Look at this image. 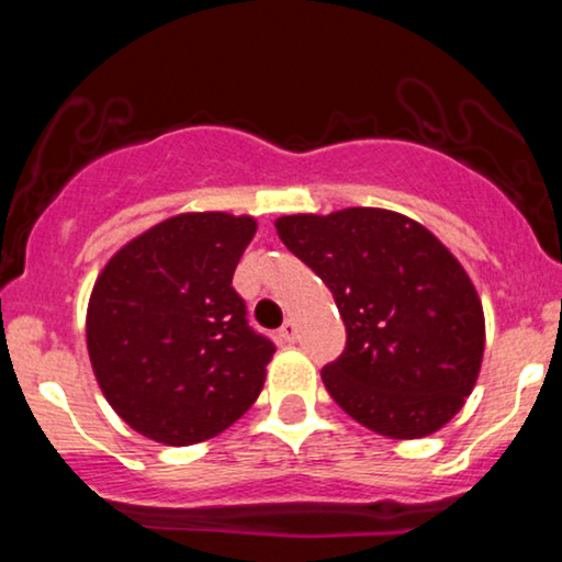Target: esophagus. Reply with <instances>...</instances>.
Masks as SVG:
<instances>
[{"label":"esophagus","instance_id":"34e87169","mask_svg":"<svg viewBox=\"0 0 562 562\" xmlns=\"http://www.w3.org/2000/svg\"><path fill=\"white\" fill-rule=\"evenodd\" d=\"M280 338L285 340V344H295V340H299V327H295L293 319H285V325L280 327Z\"/></svg>","mask_w":562,"mask_h":562}]
</instances>
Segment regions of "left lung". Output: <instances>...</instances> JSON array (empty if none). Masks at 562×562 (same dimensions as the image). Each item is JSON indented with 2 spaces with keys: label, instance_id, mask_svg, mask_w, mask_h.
<instances>
[{
  "label": "left lung",
  "instance_id": "left-lung-1",
  "mask_svg": "<svg viewBox=\"0 0 562 562\" xmlns=\"http://www.w3.org/2000/svg\"><path fill=\"white\" fill-rule=\"evenodd\" d=\"M274 227L344 317V353L322 370L340 409L389 438L443 428L473 391L486 344L481 299L447 245L385 209L280 216Z\"/></svg>",
  "mask_w": 562,
  "mask_h": 562
}]
</instances>
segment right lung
Returning a JSON list of instances; mask_svg holds the SVG:
<instances>
[{"label": "right lung", "mask_w": 562, "mask_h": 562, "mask_svg": "<svg viewBox=\"0 0 562 562\" xmlns=\"http://www.w3.org/2000/svg\"><path fill=\"white\" fill-rule=\"evenodd\" d=\"M254 216L179 214L126 243L97 277L87 348L108 404L142 436L190 447L259 398L274 344L232 288Z\"/></svg>", "instance_id": "right-lung-1"}]
</instances>
